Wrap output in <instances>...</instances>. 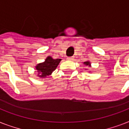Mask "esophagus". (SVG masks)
Masks as SVG:
<instances>
[{"label": "esophagus", "mask_w": 129, "mask_h": 129, "mask_svg": "<svg viewBox=\"0 0 129 129\" xmlns=\"http://www.w3.org/2000/svg\"><path fill=\"white\" fill-rule=\"evenodd\" d=\"M74 57H68V59L70 61H72L74 60Z\"/></svg>", "instance_id": "34e87169"}]
</instances>
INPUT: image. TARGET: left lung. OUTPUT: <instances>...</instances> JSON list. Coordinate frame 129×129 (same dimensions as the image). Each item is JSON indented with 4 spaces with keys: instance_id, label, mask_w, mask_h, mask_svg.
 <instances>
[{
    "instance_id": "left-lung-1",
    "label": "left lung",
    "mask_w": 129,
    "mask_h": 129,
    "mask_svg": "<svg viewBox=\"0 0 129 129\" xmlns=\"http://www.w3.org/2000/svg\"><path fill=\"white\" fill-rule=\"evenodd\" d=\"M84 63L86 66H90V61H85V62H84Z\"/></svg>"
}]
</instances>
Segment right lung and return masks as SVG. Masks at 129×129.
Masks as SVG:
<instances>
[{
    "label": "right lung",
    "mask_w": 129,
    "mask_h": 129,
    "mask_svg": "<svg viewBox=\"0 0 129 129\" xmlns=\"http://www.w3.org/2000/svg\"><path fill=\"white\" fill-rule=\"evenodd\" d=\"M61 60V59H54L51 56H48L45 59L44 62L38 63L35 66V68L38 72L37 76L44 78L47 76L51 74V73L56 69Z\"/></svg>",
    "instance_id": "add662e5"
}]
</instances>
